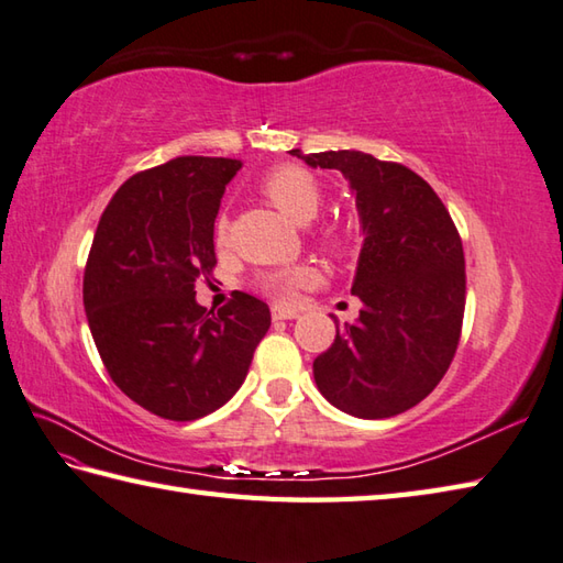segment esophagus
Returning a JSON list of instances; mask_svg holds the SVG:
<instances>
[{
	"label": "esophagus",
	"instance_id": "34e87169",
	"mask_svg": "<svg viewBox=\"0 0 563 563\" xmlns=\"http://www.w3.org/2000/svg\"><path fill=\"white\" fill-rule=\"evenodd\" d=\"M271 314H273L275 322H280V319H295L297 317L295 310H280V307H273Z\"/></svg>",
	"mask_w": 563,
	"mask_h": 563
}]
</instances>
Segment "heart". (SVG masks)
Listing matches in <instances>:
<instances>
[{"mask_svg": "<svg viewBox=\"0 0 563 563\" xmlns=\"http://www.w3.org/2000/svg\"><path fill=\"white\" fill-rule=\"evenodd\" d=\"M261 192L266 195V200L278 207L285 217H290L297 224H307L319 214V209L324 205V187L310 170L297 168V165H283V168L271 170L266 178L261 180ZM229 236V222L227 217L217 219V244H227ZM322 244L332 253H346L349 241L336 229H327L319 234ZM314 271L310 266H288V268H275L266 271L256 280L258 290L268 295L271 300L278 305H292L297 300L300 290L310 288L314 283Z\"/></svg>", "mask_w": 563, "mask_h": 563, "instance_id": "b5f03b06", "label": "heart"}]
</instances>
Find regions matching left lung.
<instances>
[{
	"mask_svg": "<svg viewBox=\"0 0 563 563\" xmlns=\"http://www.w3.org/2000/svg\"><path fill=\"white\" fill-rule=\"evenodd\" d=\"M290 153L344 173L363 227L351 288L363 310L314 358L317 388L361 420L400 415L437 388L456 354L466 307L459 229L432 185L402 163L361 151Z\"/></svg>",
	"mask_w": 563,
	"mask_h": 563,
	"instance_id": "left-lung-1",
	"label": "left lung"
}]
</instances>
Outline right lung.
<instances>
[{
    "label": "right lung",
    "instance_id": "obj_1",
    "mask_svg": "<svg viewBox=\"0 0 563 563\" xmlns=\"http://www.w3.org/2000/svg\"><path fill=\"white\" fill-rule=\"evenodd\" d=\"M234 158L180 156L141 170L104 207L87 256L82 302L109 378L143 410L190 422L244 383L271 310L236 292L217 310L195 300L212 278L214 219Z\"/></svg>",
    "mask_w": 563,
    "mask_h": 563
}]
</instances>
